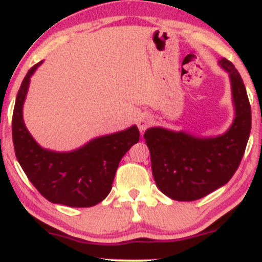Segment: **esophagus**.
<instances>
[{"mask_svg":"<svg viewBox=\"0 0 262 262\" xmlns=\"http://www.w3.org/2000/svg\"><path fill=\"white\" fill-rule=\"evenodd\" d=\"M151 123H152V119H151V116H148V115L142 116L141 119L138 120V129L141 132H145L146 129L151 125Z\"/></svg>","mask_w":262,"mask_h":262,"instance_id":"1","label":"esophagus"}]
</instances>
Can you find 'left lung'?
Returning <instances> with one entry per match:
<instances>
[{
	"instance_id": "1",
	"label": "left lung",
	"mask_w": 262,
	"mask_h": 262,
	"mask_svg": "<svg viewBox=\"0 0 262 262\" xmlns=\"http://www.w3.org/2000/svg\"><path fill=\"white\" fill-rule=\"evenodd\" d=\"M219 63L230 76L235 107V117L226 133L205 138L150 128L143 134L156 186L170 199L192 202L226 185L246 151L252 119L246 86L230 60L222 58Z\"/></svg>"
}]
</instances>
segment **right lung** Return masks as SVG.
<instances>
[{"mask_svg": "<svg viewBox=\"0 0 262 262\" xmlns=\"http://www.w3.org/2000/svg\"><path fill=\"white\" fill-rule=\"evenodd\" d=\"M35 64L24 77L13 114V142L16 159L32 185L54 204L93 207L112 189L115 173L126 151L139 141L136 125L123 132L98 137L70 152L45 150L24 125L23 103Z\"/></svg>", "mask_w": 262, "mask_h": 262, "instance_id": "add662e5", "label": "right lung"}]
</instances>
